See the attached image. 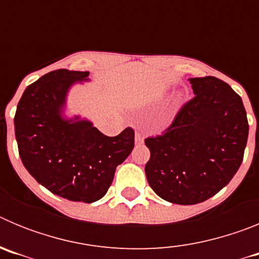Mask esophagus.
I'll list each match as a JSON object with an SVG mask.
<instances>
[{"instance_id":"obj_1","label":"esophagus","mask_w":259,"mask_h":259,"mask_svg":"<svg viewBox=\"0 0 259 259\" xmlns=\"http://www.w3.org/2000/svg\"><path fill=\"white\" fill-rule=\"evenodd\" d=\"M135 143L139 144V145H141L144 143V137L140 132H136V135H135Z\"/></svg>"}]
</instances>
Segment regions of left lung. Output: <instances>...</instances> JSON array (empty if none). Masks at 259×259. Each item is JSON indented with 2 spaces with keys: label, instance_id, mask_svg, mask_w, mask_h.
Here are the masks:
<instances>
[{
  "label": "left lung",
  "instance_id": "left-lung-1",
  "mask_svg": "<svg viewBox=\"0 0 259 259\" xmlns=\"http://www.w3.org/2000/svg\"><path fill=\"white\" fill-rule=\"evenodd\" d=\"M194 97L162 135L145 139L148 183L163 200L194 205L209 200L239 170L249 124L242 100L214 76L189 79Z\"/></svg>",
  "mask_w": 259,
  "mask_h": 259
}]
</instances>
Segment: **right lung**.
Segmentation results:
<instances>
[{"instance_id":"1","label":"right lung","mask_w":259,"mask_h":259,"mask_svg":"<svg viewBox=\"0 0 259 259\" xmlns=\"http://www.w3.org/2000/svg\"><path fill=\"white\" fill-rule=\"evenodd\" d=\"M88 71H52L27 87L14 118L20 159L36 182L59 197L95 202L106 194L116 166L135 146L127 127L109 137L85 119L63 116L68 89Z\"/></svg>"}]
</instances>
